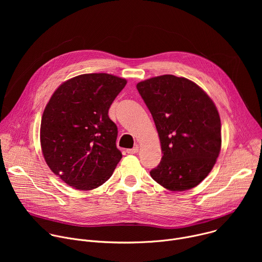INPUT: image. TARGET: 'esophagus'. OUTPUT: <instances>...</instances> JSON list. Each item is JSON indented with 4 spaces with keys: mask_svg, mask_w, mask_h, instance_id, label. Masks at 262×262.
I'll return each instance as SVG.
<instances>
[{
    "mask_svg": "<svg viewBox=\"0 0 262 262\" xmlns=\"http://www.w3.org/2000/svg\"><path fill=\"white\" fill-rule=\"evenodd\" d=\"M127 154H130V155H135V154H137L138 151H139V146H135V147H133V148H130V149H127Z\"/></svg>",
    "mask_w": 262,
    "mask_h": 262,
    "instance_id": "esophagus-1",
    "label": "esophagus"
}]
</instances>
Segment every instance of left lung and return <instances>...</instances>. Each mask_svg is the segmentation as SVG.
I'll return each mask as SVG.
<instances>
[{
  "instance_id": "1",
  "label": "left lung",
  "mask_w": 262,
  "mask_h": 262,
  "mask_svg": "<svg viewBox=\"0 0 262 262\" xmlns=\"http://www.w3.org/2000/svg\"><path fill=\"white\" fill-rule=\"evenodd\" d=\"M150 111L163 158L150 171L165 189L195 188L212 170L221 151V119L206 92L194 82L172 74L137 84Z\"/></svg>"
}]
</instances>
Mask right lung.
Segmentation results:
<instances>
[{"mask_svg":"<svg viewBox=\"0 0 262 262\" xmlns=\"http://www.w3.org/2000/svg\"><path fill=\"white\" fill-rule=\"evenodd\" d=\"M108 73H86L61 84L41 118L40 145L54 172L73 189L90 191L113 174L122 155L108 108L126 85Z\"/></svg>","mask_w":262,"mask_h":262,"instance_id":"right-lung-1","label":"right lung"}]
</instances>
